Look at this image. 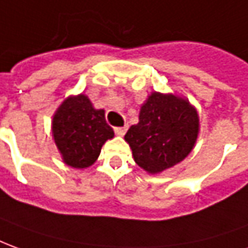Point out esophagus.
Segmentation results:
<instances>
[{"instance_id":"obj_1","label":"esophagus","mask_w":248,"mask_h":248,"mask_svg":"<svg viewBox=\"0 0 248 248\" xmlns=\"http://www.w3.org/2000/svg\"><path fill=\"white\" fill-rule=\"evenodd\" d=\"M127 129H128V125H127V124H125L124 127L114 128V134L117 135V136H123V135L127 132Z\"/></svg>"}]
</instances>
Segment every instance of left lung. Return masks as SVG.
I'll list each match as a JSON object with an SVG mask.
<instances>
[{"mask_svg":"<svg viewBox=\"0 0 248 248\" xmlns=\"http://www.w3.org/2000/svg\"><path fill=\"white\" fill-rule=\"evenodd\" d=\"M200 132L197 109L187 98L153 92L140 107L139 123L124 136L138 166L159 174L192 153Z\"/></svg>","mask_w":248,"mask_h":248,"instance_id":"left-lung-1","label":"left lung"}]
</instances>
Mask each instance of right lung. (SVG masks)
<instances>
[{
	"instance_id": "1",
	"label": "right lung",
	"mask_w": 248,
	"mask_h": 248,
	"mask_svg": "<svg viewBox=\"0 0 248 248\" xmlns=\"http://www.w3.org/2000/svg\"><path fill=\"white\" fill-rule=\"evenodd\" d=\"M51 129L63 162L74 169L92 166L105 141L114 136L105 120V110L95 109L83 93L63 100L52 116Z\"/></svg>"
}]
</instances>
